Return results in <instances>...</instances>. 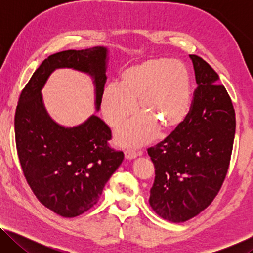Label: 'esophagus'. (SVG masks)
Here are the masks:
<instances>
[{
	"mask_svg": "<svg viewBox=\"0 0 253 253\" xmlns=\"http://www.w3.org/2000/svg\"><path fill=\"white\" fill-rule=\"evenodd\" d=\"M139 154L140 153L135 152L134 149H126V151H125V156H126V158H128V160H132V158L138 156Z\"/></svg>",
	"mask_w": 253,
	"mask_h": 253,
	"instance_id": "34e87169",
	"label": "esophagus"
}]
</instances>
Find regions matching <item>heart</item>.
<instances>
[{"label": "heart", "mask_w": 253, "mask_h": 253, "mask_svg": "<svg viewBox=\"0 0 253 253\" xmlns=\"http://www.w3.org/2000/svg\"><path fill=\"white\" fill-rule=\"evenodd\" d=\"M143 115L117 130L122 145H142L156 134L157 125L170 130L181 125L191 102V78L182 62L169 58H149L128 67L119 85L110 84L102 93L106 123L118 127L135 114L136 101Z\"/></svg>", "instance_id": "1"}]
</instances>
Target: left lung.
Listing matches in <instances>:
<instances>
[{
    "mask_svg": "<svg viewBox=\"0 0 253 253\" xmlns=\"http://www.w3.org/2000/svg\"><path fill=\"white\" fill-rule=\"evenodd\" d=\"M198 87L181 125L147 148L155 168L149 204L179 223L198 215L219 193L228 173L235 134L232 100L207 61L190 54Z\"/></svg>",
    "mask_w": 253,
    "mask_h": 253,
    "instance_id": "1",
    "label": "left lung"
}]
</instances>
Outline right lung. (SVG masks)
Here are the masks:
<instances>
[{"label":"right lung","instance_id":"right-lung-1","mask_svg":"<svg viewBox=\"0 0 253 253\" xmlns=\"http://www.w3.org/2000/svg\"><path fill=\"white\" fill-rule=\"evenodd\" d=\"M106 58L104 46L49 55L23 88L16 106L15 144L24 177L37 199L63 217L78 216L97 204L124 153L110 146V128L95 115L77 127L55 124L44 109L41 89L57 68L87 72L95 79L99 109Z\"/></svg>","mask_w":253,"mask_h":253}]
</instances>
